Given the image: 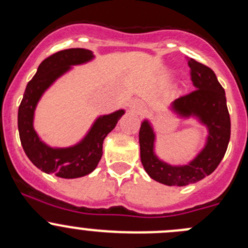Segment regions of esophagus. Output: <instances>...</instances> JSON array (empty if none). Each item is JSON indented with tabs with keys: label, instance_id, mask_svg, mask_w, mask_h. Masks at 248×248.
Returning <instances> with one entry per match:
<instances>
[{
	"label": "esophagus",
	"instance_id": "1",
	"mask_svg": "<svg viewBox=\"0 0 248 248\" xmlns=\"http://www.w3.org/2000/svg\"><path fill=\"white\" fill-rule=\"evenodd\" d=\"M129 108H131L132 111L137 112V114H141V112L144 111V107H142V104L138 101L131 102V104H129Z\"/></svg>",
	"mask_w": 248,
	"mask_h": 248
}]
</instances>
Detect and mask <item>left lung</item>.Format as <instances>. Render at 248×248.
<instances>
[{
    "label": "left lung",
    "mask_w": 248,
    "mask_h": 248,
    "mask_svg": "<svg viewBox=\"0 0 248 248\" xmlns=\"http://www.w3.org/2000/svg\"><path fill=\"white\" fill-rule=\"evenodd\" d=\"M196 91L175 99L168 107L181 120L193 119L206 128L204 145L196 156L182 164H171L156 154L157 134L149 119L141 122L139 131L140 159L151 179L167 186H187L201 181L221 163L231 139V116L226 92L209 67L187 59Z\"/></svg>",
    "instance_id": "obj_1"
}]
</instances>
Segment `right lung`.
<instances>
[{
  "mask_svg": "<svg viewBox=\"0 0 248 248\" xmlns=\"http://www.w3.org/2000/svg\"><path fill=\"white\" fill-rule=\"evenodd\" d=\"M91 50L73 47L51 55L39 64L37 73L27 84L17 111L20 141L30 161L42 171L62 179H77L96 169L103 155V141L124 114V109L99 115L89 131L77 142L66 147L50 146L34 129V112L38 102L56 80L73 69L91 62Z\"/></svg>",
  "mask_w": 248,
  "mask_h": 248,
  "instance_id": "right-lung-1",
  "label": "right lung"
}]
</instances>
